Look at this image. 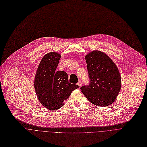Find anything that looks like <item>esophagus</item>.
Listing matches in <instances>:
<instances>
[{"label": "esophagus", "instance_id": "obj_1", "mask_svg": "<svg viewBox=\"0 0 147 147\" xmlns=\"http://www.w3.org/2000/svg\"><path fill=\"white\" fill-rule=\"evenodd\" d=\"M77 85H78L79 86H81V85H82V82H81V81H79L77 83Z\"/></svg>", "mask_w": 147, "mask_h": 147}]
</instances>
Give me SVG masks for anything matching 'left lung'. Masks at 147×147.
I'll list each match as a JSON object with an SVG mask.
<instances>
[{"instance_id": "left-lung-1", "label": "left lung", "mask_w": 147, "mask_h": 147, "mask_svg": "<svg viewBox=\"0 0 147 147\" xmlns=\"http://www.w3.org/2000/svg\"><path fill=\"white\" fill-rule=\"evenodd\" d=\"M89 83L81 87L92 104L101 107L111 105L121 87V78L114 62L104 53L93 51L85 56Z\"/></svg>"}]
</instances>
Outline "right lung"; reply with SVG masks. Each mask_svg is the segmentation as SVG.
<instances>
[{
  "label": "right lung",
  "mask_w": 147,
  "mask_h": 147,
  "mask_svg": "<svg viewBox=\"0 0 147 147\" xmlns=\"http://www.w3.org/2000/svg\"><path fill=\"white\" fill-rule=\"evenodd\" d=\"M61 55L55 52L45 55L37 68L34 85L40 103L47 109L57 110L63 105L72 91L79 88L70 84L65 71H57L56 69L61 59Z\"/></svg>",
  "instance_id": "right-lung-1"
}]
</instances>
